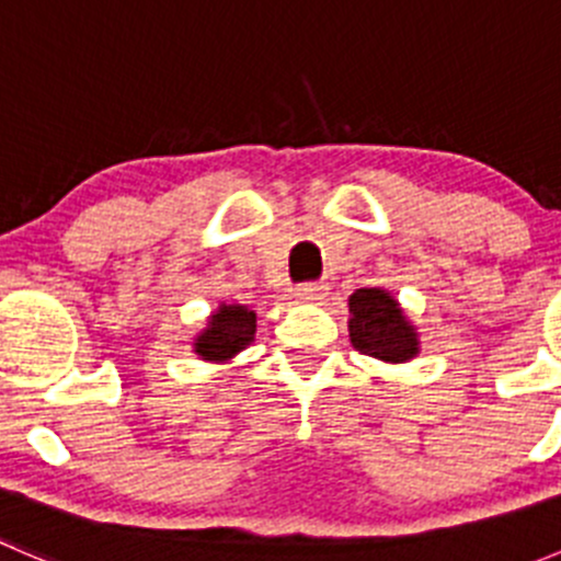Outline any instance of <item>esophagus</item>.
I'll return each mask as SVG.
<instances>
[{
    "label": "esophagus",
    "mask_w": 561,
    "mask_h": 561,
    "mask_svg": "<svg viewBox=\"0 0 561 561\" xmlns=\"http://www.w3.org/2000/svg\"><path fill=\"white\" fill-rule=\"evenodd\" d=\"M296 298L301 304H320L322 298H325V285H320V282H307V285H298Z\"/></svg>",
    "instance_id": "obj_1"
}]
</instances>
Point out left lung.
<instances>
[{"label":"left lung","instance_id":"1","mask_svg":"<svg viewBox=\"0 0 561 561\" xmlns=\"http://www.w3.org/2000/svg\"><path fill=\"white\" fill-rule=\"evenodd\" d=\"M350 342L382 364H407L421 353V333L382 287H360L347 301Z\"/></svg>","mask_w":561,"mask_h":561}]
</instances>
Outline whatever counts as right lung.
Here are the masks:
<instances>
[{
	"instance_id": "right-lung-1",
	"label": "right lung",
	"mask_w": 561,
	"mask_h": 561,
	"mask_svg": "<svg viewBox=\"0 0 561 561\" xmlns=\"http://www.w3.org/2000/svg\"><path fill=\"white\" fill-rule=\"evenodd\" d=\"M257 314L241 304H219L192 339V353L208 364H228L254 342Z\"/></svg>"
}]
</instances>
